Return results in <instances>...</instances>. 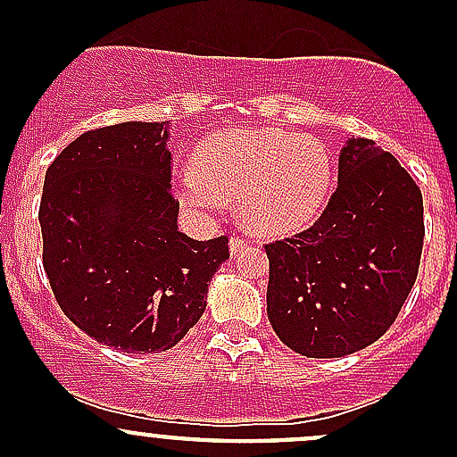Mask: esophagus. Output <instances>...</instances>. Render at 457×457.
Segmentation results:
<instances>
[{
  "instance_id": "1",
  "label": "esophagus",
  "mask_w": 457,
  "mask_h": 457,
  "mask_svg": "<svg viewBox=\"0 0 457 457\" xmlns=\"http://www.w3.org/2000/svg\"><path fill=\"white\" fill-rule=\"evenodd\" d=\"M245 245H247V241L243 237L229 238V250H232V254H238V252H241Z\"/></svg>"
}]
</instances>
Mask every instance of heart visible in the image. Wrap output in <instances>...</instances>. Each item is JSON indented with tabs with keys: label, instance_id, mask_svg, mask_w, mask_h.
Segmentation results:
<instances>
[{
	"label": "heart",
	"instance_id": "obj_1",
	"mask_svg": "<svg viewBox=\"0 0 457 457\" xmlns=\"http://www.w3.org/2000/svg\"><path fill=\"white\" fill-rule=\"evenodd\" d=\"M334 156L320 139L280 130L220 132L196 150L195 168L174 186L195 214H216L238 199V214L258 234L305 228L325 207L334 187Z\"/></svg>",
	"mask_w": 457,
	"mask_h": 457
}]
</instances>
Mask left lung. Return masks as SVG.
Listing matches in <instances>:
<instances>
[{
  "instance_id": "left-lung-1",
  "label": "left lung",
  "mask_w": 457,
  "mask_h": 457,
  "mask_svg": "<svg viewBox=\"0 0 457 457\" xmlns=\"http://www.w3.org/2000/svg\"><path fill=\"white\" fill-rule=\"evenodd\" d=\"M422 192L371 139L340 152L338 187L312 228L265 243L267 316L307 358L376 343L398 318L420 267Z\"/></svg>"
}]
</instances>
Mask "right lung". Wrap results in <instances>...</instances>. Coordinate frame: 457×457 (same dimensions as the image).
I'll return each mask as SVG.
<instances>
[{
	"mask_svg": "<svg viewBox=\"0 0 457 457\" xmlns=\"http://www.w3.org/2000/svg\"><path fill=\"white\" fill-rule=\"evenodd\" d=\"M163 123L84 132L50 163L39 205L44 270L62 312L128 353L174 347L205 312L229 237L179 232Z\"/></svg>",
	"mask_w": 457,
	"mask_h": 457,
	"instance_id": "1",
	"label": "right lung"
}]
</instances>
